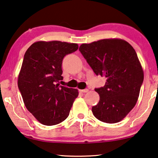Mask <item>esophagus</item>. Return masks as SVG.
Segmentation results:
<instances>
[{"mask_svg":"<svg viewBox=\"0 0 158 158\" xmlns=\"http://www.w3.org/2000/svg\"><path fill=\"white\" fill-rule=\"evenodd\" d=\"M88 89H83V90H80V92L81 93H88Z\"/></svg>","mask_w":158,"mask_h":158,"instance_id":"obj_1","label":"esophagus"}]
</instances>
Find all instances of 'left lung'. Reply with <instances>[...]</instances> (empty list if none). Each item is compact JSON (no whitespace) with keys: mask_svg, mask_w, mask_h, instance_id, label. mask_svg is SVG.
I'll return each mask as SVG.
<instances>
[{"mask_svg":"<svg viewBox=\"0 0 158 158\" xmlns=\"http://www.w3.org/2000/svg\"><path fill=\"white\" fill-rule=\"evenodd\" d=\"M79 51L95 73L106 78L103 87L95 89L100 100L93 114L102 122H120L135 106L144 79L135 51L119 38L83 43Z\"/></svg>","mask_w":158,"mask_h":158,"instance_id":"8db88e82","label":"left lung"}]
</instances>
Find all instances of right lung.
I'll use <instances>...</instances> for the list:
<instances>
[{"mask_svg": "<svg viewBox=\"0 0 158 158\" xmlns=\"http://www.w3.org/2000/svg\"><path fill=\"white\" fill-rule=\"evenodd\" d=\"M77 48V43L38 41L24 55L18 86L26 108L41 124L57 125L69 115L78 90L57 83L63 79V58Z\"/></svg>", "mask_w": 158, "mask_h": 158, "instance_id": "1", "label": "right lung"}]
</instances>
